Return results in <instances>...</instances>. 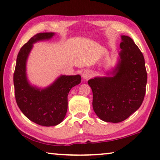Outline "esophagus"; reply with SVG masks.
Instances as JSON below:
<instances>
[{
  "mask_svg": "<svg viewBox=\"0 0 160 160\" xmlns=\"http://www.w3.org/2000/svg\"><path fill=\"white\" fill-rule=\"evenodd\" d=\"M91 76H92V72L90 70H86L82 72V78L83 79L85 80H88L89 78H91Z\"/></svg>",
  "mask_w": 160,
  "mask_h": 160,
  "instance_id": "obj_1",
  "label": "esophagus"
}]
</instances>
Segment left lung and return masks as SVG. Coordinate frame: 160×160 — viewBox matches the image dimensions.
Returning a JSON list of instances; mask_svg holds the SVG:
<instances>
[{"label": "left lung", "mask_w": 160, "mask_h": 160, "mask_svg": "<svg viewBox=\"0 0 160 160\" xmlns=\"http://www.w3.org/2000/svg\"><path fill=\"white\" fill-rule=\"evenodd\" d=\"M118 62L111 77L88 81L92 91V108L106 122L118 123L138 110L144 101L147 73L143 54L132 38L121 36ZM109 75V73H108Z\"/></svg>", "instance_id": "8db88e82"}]
</instances>
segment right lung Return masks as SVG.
Instances as JSON below:
<instances>
[{"instance_id": "right-lung-1", "label": "right lung", "mask_w": 160, "mask_h": 160, "mask_svg": "<svg viewBox=\"0 0 160 160\" xmlns=\"http://www.w3.org/2000/svg\"><path fill=\"white\" fill-rule=\"evenodd\" d=\"M52 32L39 33L31 38L19 51L13 84L18 108L29 119L44 126H56L65 118L68 111V95L71 88L80 84V75H61L46 88L41 89L30 85L27 76V61L33 44L50 39Z\"/></svg>"}]
</instances>
